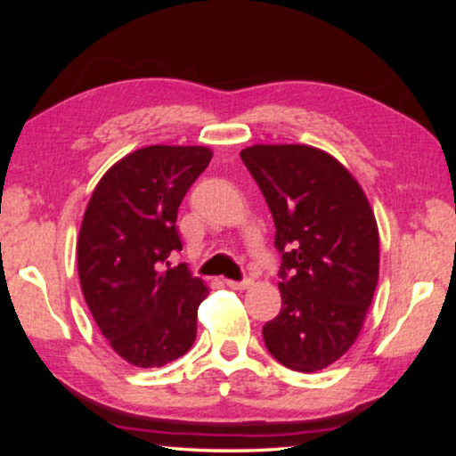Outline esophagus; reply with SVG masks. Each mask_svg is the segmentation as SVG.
<instances>
[{
	"label": "esophagus",
	"instance_id": "esophagus-1",
	"mask_svg": "<svg viewBox=\"0 0 456 456\" xmlns=\"http://www.w3.org/2000/svg\"><path fill=\"white\" fill-rule=\"evenodd\" d=\"M225 283H227V288H231V289H247L253 281H251V280H241V281L225 280Z\"/></svg>",
	"mask_w": 456,
	"mask_h": 456
}]
</instances>
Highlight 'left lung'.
Returning a JSON list of instances; mask_svg holds the SVG:
<instances>
[{
    "instance_id": "8db88e82",
    "label": "left lung",
    "mask_w": 456,
    "mask_h": 456,
    "mask_svg": "<svg viewBox=\"0 0 456 456\" xmlns=\"http://www.w3.org/2000/svg\"><path fill=\"white\" fill-rule=\"evenodd\" d=\"M241 160L267 200L281 253V312L264 326L272 356L318 372L356 342L380 264L374 213L331 154L305 144H253Z\"/></svg>"
}]
</instances>
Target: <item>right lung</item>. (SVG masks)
Segmentation results:
<instances>
[{
    "mask_svg": "<svg viewBox=\"0 0 456 456\" xmlns=\"http://www.w3.org/2000/svg\"><path fill=\"white\" fill-rule=\"evenodd\" d=\"M205 146L152 144L108 168L84 213L78 275L84 299L112 350L138 368L181 358L197 338L207 285L187 264L176 213L211 163Z\"/></svg>",
    "mask_w": 456,
    "mask_h": 456,
    "instance_id": "1",
    "label": "right lung"
}]
</instances>
